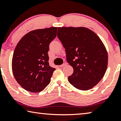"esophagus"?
Returning <instances> with one entry per match:
<instances>
[{
  "instance_id": "esophagus-1",
  "label": "esophagus",
  "mask_w": 121,
  "mask_h": 121,
  "mask_svg": "<svg viewBox=\"0 0 121 121\" xmlns=\"http://www.w3.org/2000/svg\"><path fill=\"white\" fill-rule=\"evenodd\" d=\"M67 65V63H63V64H62V65H59V67H65V65Z\"/></svg>"
}]
</instances>
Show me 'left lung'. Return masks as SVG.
<instances>
[{
	"label": "left lung",
	"mask_w": 121,
	"mask_h": 121,
	"mask_svg": "<svg viewBox=\"0 0 121 121\" xmlns=\"http://www.w3.org/2000/svg\"><path fill=\"white\" fill-rule=\"evenodd\" d=\"M58 37L65 50L67 61L73 69L71 85L89 90L101 81L108 65V53L97 34L85 27H58Z\"/></svg>",
	"instance_id": "1"
}]
</instances>
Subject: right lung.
I'll use <instances>...</instances> for the list:
<instances>
[{
	"label": "right lung",
	"mask_w": 121,
	"mask_h": 121,
	"mask_svg": "<svg viewBox=\"0 0 121 121\" xmlns=\"http://www.w3.org/2000/svg\"><path fill=\"white\" fill-rule=\"evenodd\" d=\"M57 29L50 27L29 32L14 50L12 71L17 82L26 91L39 92L50 83L56 69L49 65L48 53Z\"/></svg>",
	"instance_id": "1"
}]
</instances>
